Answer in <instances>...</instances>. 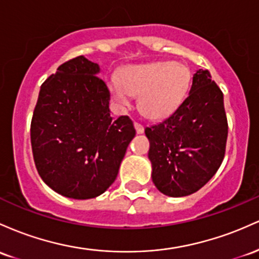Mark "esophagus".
<instances>
[{"label":"esophagus","instance_id":"esophagus-1","mask_svg":"<svg viewBox=\"0 0 259 259\" xmlns=\"http://www.w3.org/2000/svg\"><path fill=\"white\" fill-rule=\"evenodd\" d=\"M135 128H136V132H137L138 135H142V133L144 132V126L143 124L139 123V122H135Z\"/></svg>","mask_w":259,"mask_h":259}]
</instances>
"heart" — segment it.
Returning a JSON list of instances; mask_svg holds the SVG:
<instances>
[{"label": "heart", "mask_w": 259, "mask_h": 259, "mask_svg": "<svg viewBox=\"0 0 259 259\" xmlns=\"http://www.w3.org/2000/svg\"><path fill=\"white\" fill-rule=\"evenodd\" d=\"M191 84V72L184 63L158 61L128 66L118 79L109 82V91L118 106L128 107L138 97L142 114L150 120H162L181 105Z\"/></svg>", "instance_id": "heart-1"}]
</instances>
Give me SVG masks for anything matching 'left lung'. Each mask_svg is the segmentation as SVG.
Returning <instances> with one entry per match:
<instances>
[{"instance_id":"1","label":"left lung","mask_w":259,"mask_h":259,"mask_svg":"<svg viewBox=\"0 0 259 259\" xmlns=\"http://www.w3.org/2000/svg\"><path fill=\"white\" fill-rule=\"evenodd\" d=\"M152 179L161 193L200 190L222 165L228 139L223 92L205 69L193 74L190 94L167 118L145 128Z\"/></svg>"}]
</instances>
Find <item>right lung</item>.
<instances>
[{"label": "right lung", "mask_w": 259, "mask_h": 259, "mask_svg": "<svg viewBox=\"0 0 259 259\" xmlns=\"http://www.w3.org/2000/svg\"><path fill=\"white\" fill-rule=\"evenodd\" d=\"M97 63L78 56L41 84L30 124L34 162L55 192L95 198L117 177L136 136L128 116L110 115V92Z\"/></svg>", "instance_id": "right-lung-1"}]
</instances>
